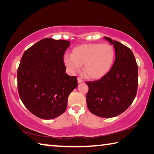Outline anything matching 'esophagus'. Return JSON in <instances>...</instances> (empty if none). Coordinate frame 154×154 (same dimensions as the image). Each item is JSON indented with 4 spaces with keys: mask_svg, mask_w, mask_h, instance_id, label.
Returning a JSON list of instances; mask_svg holds the SVG:
<instances>
[{
    "mask_svg": "<svg viewBox=\"0 0 154 154\" xmlns=\"http://www.w3.org/2000/svg\"><path fill=\"white\" fill-rule=\"evenodd\" d=\"M83 82H84V81H83V80L81 79H80V78H78V83H79V84H80V83H82Z\"/></svg>",
    "mask_w": 154,
    "mask_h": 154,
    "instance_id": "obj_1",
    "label": "esophagus"
}]
</instances>
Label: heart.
Segmentation results:
<instances>
[{"label": "heart", "instance_id": "1", "mask_svg": "<svg viewBox=\"0 0 154 154\" xmlns=\"http://www.w3.org/2000/svg\"><path fill=\"white\" fill-rule=\"evenodd\" d=\"M116 51L109 44L88 43L74 47L71 55L63 57L64 64L74 72L83 65V73L88 79L97 80L105 76L114 65Z\"/></svg>", "mask_w": 154, "mask_h": 154}]
</instances>
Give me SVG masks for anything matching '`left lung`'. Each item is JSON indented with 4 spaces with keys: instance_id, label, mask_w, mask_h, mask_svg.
I'll use <instances>...</instances> for the list:
<instances>
[{
    "instance_id": "1",
    "label": "left lung",
    "mask_w": 154,
    "mask_h": 154,
    "mask_svg": "<svg viewBox=\"0 0 154 154\" xmlns=\"http://www.w3.org/2000/svg\"><path fill=\"white\" fill-rule=\"evenodd\" d=\"M114 45L116 59L110 71L88 87L87 103L92 114L113 118L128 109L135 98L138 87V66L132 51L122 43L104 37Z\"/></svg>"
}]
</instances>
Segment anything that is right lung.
Here are the masks:
<instances>
[{
    "instance_id": "obj_1",
    "label": "right lung",
    "mask_w": 154,
    "mask_h": 154,
    "mask_svg": "<svg viewBox=\"0 0 154 154\" xmlns=\"http://www.w3.org/2000/svg\"><path fill=\"white\" fill-rule=\"evenodd\" d=\"M70 42L51 38L40 40L23 53L17 69V88L24 106L45 120L66 111L67 99L78 86L76 76L66 72L65 51Z\"/></svg>"
}]
</instances>
